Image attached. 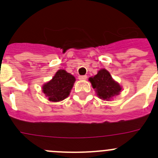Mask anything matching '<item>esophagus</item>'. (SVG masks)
<instances>
[{
  "label": "esophagus",
  "mask_w": 158,
  "mask_h": 158,
  "mask_svg": "<svg viewBox=\"0 0 158 158\" xmlns=\"http://www.w3.org/2000/svg\"><path fill=\"white\" fill-rule=\"evenodd\" d=\"M79 80H86L87 79V76L86 75H81V76L78 77Z\"/></svg>",
  "instance_id": "34e87169"
}]
</instances>
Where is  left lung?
Instances as JSON below:
<instances>
[{"label":"left lung","mask_w":158,"mask_h":158,"mask_svg":"<svg viewBox=\"0 0 158 158\" xmlns=\"http://www.w3.org/2000/svg\"><path fill=\"white\" fill-rule=\"evenodd\" d=\"M93 89H96L97 96L103 100H109L112 96L118 95L122 88L113 80L108 71L103 69L93 77L89 78Z\"/></svg>","instance_id":"left-lung-1"}]
</instances>
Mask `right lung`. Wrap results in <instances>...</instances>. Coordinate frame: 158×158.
I'll use <instances>...</instances> for the list:
<instances>
[{
  "label": "right lung",
  "instance_id": "obj_1",
  "mask_svg": "<svg viewBox=\"0 0 158 158\" xmlns=\"http://www.w3.org/2000/svg\"><path fill=\"white\" fill-rule=\"evenodd\" d=\"M75 77L64 69H59L52 80L43 86V93L50 101L57 102L65 99L69 95L74 84Z\"/></svg>",
  "mask_w": 158,
  "mask_h": 158
}]
</instances>
